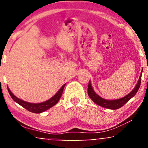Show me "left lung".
<instances>
[{"label":"left lung","mask_w":148,"mask_h":148,"mask_svg":"<svg viewBox=\"0 0 148 148\" xmlns=\"http://www.w3.org/2000/svg\"><path fill=\"white\" fill-rule=\"evenodd\" d=\"M141 75H142V71H141L140 77L138 80V82L136 84V86L133 90L131 92L123 98L117 99V100H106V99L102 98V97L98 96L96 92H94V89H93L92 86V84H91L90 81L88 84V94L90 98L92 99V100L94 102L95 104H96L98 106H100L104 108L112 109V110H116V109L120 108L122 107L123 105L126 104L128 101L133 98V96L136 94V93L138 91L139 87L141 85Z\"/></svg>","instance_id":"obj_1"}]
</instances>
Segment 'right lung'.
Here are the masks:
<instances>
[{
  "label": "right lung",
  "instance_id": "add662e5",
  "mask_svg": "<svg viewBox=\"0 0 148 148\" xmlns=\"http://www.w3.org/2000/svg\"><path fill=\"white\" fill-rule=\"evenodd\" d=\"M65 85L66 84H64L63 86L60 88V90L56 92V94L55 95H54L51 98L45 101V102L41 103H30L22 100L21 99L18 98L17 97H16L15 95L11 92V90H9V88H8V87L7 88L10 96H11V98H13V100L15 101V102H17V104L21 105V106H23L24 108L26 109V110H29V112L34 113H41L48 110V109L54 106L56 104H57L58 102L60 100V97L62 96V92H63Z\"/></svg>",
  "mask_w": 148,
  "mask_h": 148
}]
</instances>
